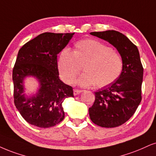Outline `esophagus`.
I'll list each match as a JSON object with an SVG mask.
<instances>
[{
	"label": "esophagus",
	"mask_w": 156,
	"mask_h": 156,
	"mask_svg": "<svg viewBox=\"0 0 156 156\" xmlns=\"http://www.w3.org/2000/svg\"><path fill=\"white\" fill-rule=\"evenodd\" d=\"M82 90H76V89H74V95L76 96V95H78L79 94H80L82 93Z\"/></svg>",
	"instance_id": "34e87169"
}]
</instances>
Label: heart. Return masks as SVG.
<instances>
[{
	"instance_id": "obj_1",
	"label": "heart",
	"mask_w": 156,
	"mask_h": 156,
	"mask_svg": "<svg viewBox=\"0 0 156 156\" xmlns=\"http://www.w3.org/2000/svg\"><path fill=\"white\" fill-rule=\"evenodd\" d=\"M84 73L76 81L82 87H104L116 82L124 67L122 58L111 48L97 40L87 39L75 43L74 51L63 49L58 59L61 78L72 84L81 72Z\"/></svg>"
}]
</instances>
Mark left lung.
Segmentation results:
<instances>
[{"label":"left lung","instance_id":"obj_1","mask_svg":"<svg viewBox=\"0 0 156 156\" xmlns=\"http://www.w3.org/2000/svg\"><path fill=\"white\" fill-rule=\"evenodd\" d=\"M90 34L108 42L122 58L124 67L119 78L95 93V100L89 108L94 124L113 128L127 122L141 102L143 68L137 47L122 33L115 30L93 32Z\"/></svg>","mask_w":156,"mask_h":156}]
</instances>
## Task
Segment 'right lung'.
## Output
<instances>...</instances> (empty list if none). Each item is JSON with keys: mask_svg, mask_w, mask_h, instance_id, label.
<instances>
[{"mask_svg": "<svg viewBox=\"0 0 156 156\" xmlns=\"http://www.w3.org/2000/svg\"><path fill=\"white\" fill-rule=\"evenodd\" d=\"M74 34L45 32L19 51L12 74L14 104L29 124L48 128L64 118L63 102L74 95L72 87L59 79L57 55ZM29 77L38 82L35 94L25 93V80Z\"/></svg>", "mask_w": 156, "mask_h": 156, "instance_id": "right-lung-1", "label": "right lung"}]
</instances>
